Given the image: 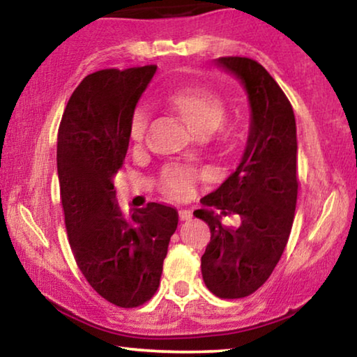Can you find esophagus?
Masks as SVG:
<instances>
[{"label": "esophagus", "instance_id": "esophagus-1", "mask_svg": "<svg viewBox=\"0 0 357 357\" xmlns=\"http://www.w3.org/2000/svg\"><path fill=\"white\" fill-rule=\"evenodd\" d=\"M190 217H192V213H190L189 210H185V208L178 210V218L181 220V222H184V220H189Z\"/></svg>", "mask_w": 357, "mask_h": 357}]
</instances>
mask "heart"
<instances>
[{
	"label": "heart",
	"instance_id": "heart-1",
	"mask_svg": "<svg viewBox=\"0 0 357 357\" xmlns=\"http://www.w3.org/2000/svg\"><path fill=\"white\" fill-rule=\"evenodd\" d=\"M162 103L169 112L183 119L197 134H208L220 147H233L239 137L238 128L225 119L227 108L223 100L212 90L204 87H179L163 95ZM147 130V114L142 108L132 113L129 121V137L140 144ZM205 173L189 165H167L158 176V189L165 197L185 200L192 197Z\"/></svg>",
	"mask_w": 357,
	"mask_h": 357
}]
</instances>
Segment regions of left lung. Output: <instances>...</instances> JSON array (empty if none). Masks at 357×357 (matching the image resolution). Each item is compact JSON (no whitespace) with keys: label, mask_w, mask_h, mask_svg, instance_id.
Masks as SVG:
<instances>
[{"label":"left lung","mask_w":357,"mask_h":357,"mask_svg":"<svg viewBox=\"0 0 357 357\" xmlns=\"http://www.w3.org/2000/svg\"><path fill=\"white\" fill-rule=\"evenodd\" d=\"M217 64L248 90L250 132L239 167L194 215L210 228L200 259L205 284L218 298L239 299L268 280L288 244L299 188L298 139L293 107L262 64L244 56H223ZM208 206L239 214L241 223L223 225L222 214Z\"/></svg>","instance_id":"1"}]
</instances>
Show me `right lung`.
Here are the masks:
<instances>
[{"label": "right lung", "instance_id": "add662e5", "mask_svg": "<svg viewBox=\"0 0 357 357\" xmlns=\"http://www.w3.org/2000/svg\"><path fill=\"white\" fill-rule=\"evenodd\" d=\"M157 66L89 74L64 109L58 129L59 197L69 245L89 284L118 307H139L157 293L173 207L149 202L130 217L119 210L113 176L129 147V121Z\"/></svg>", "mask_w": 357, "mask_h": 357}]
</instances>
